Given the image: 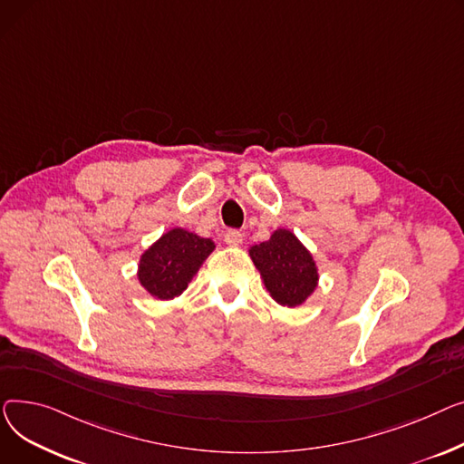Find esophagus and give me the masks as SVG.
I'll return each instance as SVG.
<instances>
[{
    "mask_svg": "<svg viewBox=\"0 0 464 464\" xmlns=\"http://www.w3.org/2000/svg\"><path fill=\"white\" fill-rule=\"evenodd\" d=\"M223 239H225V243L227 245H239L241 241H243V234L239 232V230H234V228H230V230H227L225 234H223Z\"/></svg>",
    "mask_w": 464,
    "mask_h": 464,
    "instance_id": "34e87169",
    "label": "esophagus"
}]
</instances>
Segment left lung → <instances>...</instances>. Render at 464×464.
<instances>
[{
    "label": "left lung",
    "mask_w": 464,
    "mask_h": 464,
    "mask_svg": "<svg viewBox=\"0 0 464 464\" xmlns=\"http://www.w3.org/2000/svg\"><path fill=\"white\" fill-rule=\"evenodd\" d=\"M266 288L281 305H302L316 286V266L309 251L288 230H276L271 237L251 247Z\"/></svg>",
    "instance_id": "8db88e82"
}]
</instances>
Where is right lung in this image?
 <instances>
[{
	"mask_svg": "<svg viewBox=\"0 0 464 464\" xmlns=\"http://www.w3.org/2000/svg\"><path fill=\"white\" fill-rule=\"evenodd\" d=\"M213 247L211 239L174 228L142 255L139 279L151 295L172 299L187 288Z\"/></svg>",
	"mask_w": 464,
	"mask_h": 464,
	"instance_id": "right-lung-1",
	"label": "right lung"
}]
</instances>
